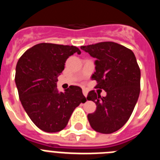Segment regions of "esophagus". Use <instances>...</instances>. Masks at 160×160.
<instances>
[{
  "mask_svg": "<svg viewBox=\"0 0 160 160\" xmlns=\"http://www.w3.org/2000/svg\"><path fill=\"white\" fill-rule=\"evenodd\" d=\"M82 93H83V94H84L85 97H87V94H88V91H87V90H86V89H83Z\"/></svg>",
  "mask_w": 160,
  "mask_h": 160,
  "instance_id": "1",
  "label": "esophagus"
}]
</instances>
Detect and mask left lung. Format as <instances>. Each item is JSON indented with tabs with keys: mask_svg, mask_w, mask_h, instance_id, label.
I'll use <instances>...</instances> for the list:
<instances>
[{
	"mask_svg": "<svg viewBox=\"0 0 160 160\" xmlns=\"http://www.w3.org/2000/svg\"><path fill=\"white\" fill-rule=\"evenodd\" d=\"M81 49L96 58L91 78L97 81L96 88L107 92L106 97L94 90L89 92L87 100L97 106L87 115L89 122L97 132L111 134L122 128L132 114L140 92V69L131 49L115 42H99Z\"/></svg>",
	"mask_w": 160,
	"mask_h": 160,
	"instance_id": "8db88e82",
	"label": "left lung"
}]
</instances>
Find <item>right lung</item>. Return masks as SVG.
Returning <instances> with one entry per match:
<instances>
[{
    "label": "right lung",
    "mask_w": 160,
    "mask_h": 160,
    "mask_svg": "<svg viewBox=\"0 0 160 160\" xmlns=\"http://www.w3.org/2000/svg\"><path fill=\"white\" fill-rule=\"evenodd\" d=\"M81 51L76 46L52 43L35 45L24 53L16 66L15 82L20 101L32 122L46 132L64 129L74 109L87 98L82 89H57L58 77L68 58Z\"/></svg>",
    "instance_id": "obj_1"
}]
</instances>
